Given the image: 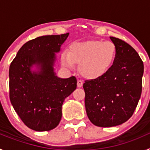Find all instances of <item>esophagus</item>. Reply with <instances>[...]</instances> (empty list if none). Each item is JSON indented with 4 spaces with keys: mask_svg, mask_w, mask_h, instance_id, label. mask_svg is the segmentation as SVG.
I'll return each instance as SVG.
<instances>
[{
    "mask_svg": "<svg viewBox=\"0 0 150 150\" xmlns=\"http://www.w3.org/2000/svg\"><path fill=\"white\" fill-rule=\"evenodd\" d=\"M83 82L82 81V80H80V79H79V80L77 81V87L80 88V87L83 86Z\"/></svg>",
    "mask_w": 150,
    "mask_h": 150,
    "instance_id": "34e87169",
    "label": "esophagus"
}]
</instances>
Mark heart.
<instances>
[{"instance_id": "obj_1", "label": "heart", "mask_w": 150, "mask_h": 150, "mask_svg": "<svg viewBox=\"0 0 150 150\" xmlns=\"http://www.w3.org/2000/svg\"><path fill=\"white\" fill-rule=\"evenodd\" d=\"M116 55V45L111 41L87 40L71 44L68 51L61 54V62L69 69L79 64V74L86 79H95L109 71Z\"/></svg>"}]
</instances>
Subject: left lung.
Here are the masks:
<instances>
[{
    "label": "left lung",
    "mask_w": 150,
    "mask_h": 150,
    "mask_svg": "<svg viewBox=\"0 0 150 150\" xmlns=\"http://www.w3.org/2000/svg\"><path fill=\"white\" fill-rule=\"evenodd\" d=\"M116 55L101 77L86 80L85 106L92 124L103 128L125 122L133 115L142 91L144 63L133 47L110 37Z\"/></svg>",
    "instance_id": "1"
}]
</instances>
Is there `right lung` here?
I'll return each instance as SVG.
<instances>
[{
	"instance_id": "add662e5",
	"label": "right lung",
	"mask_w": 150,
	"mask_h": 150,
	"mask_svg": "<svg viewBox=\"0 0 150 150\" xmlns=\"http://www.w3.org/2000/svg\"><path fill=\"white\" fill-rule=\"evenodd\" d=\"M68 35L42 36L29 40L10 66V102L26 126L37 132L57 127L64 99L76 88L75 76L59 78L54 70L56 53Z\"/></svg>"
}]
</instances>
